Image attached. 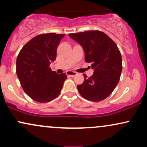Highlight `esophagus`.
<instances>
[{"instance_id": "1", "label": "esophagus", "mask_w": 147, "mask_h": 147, "mask_svg": "<svg viewBox=\"0 0 147 147\" xmlns=\"http://www.w3.org/2000/svg\"><path fill=\"white\" fill-rule=\"evenodd\" d=\"M66 75L69 76V77H75V76L77 75V72L73 71H67Z\"/></svg>"}]
</instances>
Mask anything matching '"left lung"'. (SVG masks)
<instances>
[{
    "mask_svg": "<svg viewBox=\"0 0 147 147\" xmlns=\"http://www.w3.org/2000/svg\"><path fill=\"white\" fill-rule=\"evenodd\" d=\"M82 46L85 61L91 63L93 75L77 86L80 95L87 100L100 102L112 93L120 78L122 56L117 45L108 35L99 30L69 34Z\"/></svg>",
    "mask_w": 147,
    "mask_h": 147,
    "instance_id": "obj_1",
    "label": "left lung"
}]
</instances>
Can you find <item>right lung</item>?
<instances>
[{"instance_id":"add662e5","label":"right lung","mask_w":147,"mask_h":147,"mask_svg":"<svg viewBox=\"0 0 147 147\" xmlns=\"http://www.w3.org/2000/svg\"><path fill=\"white\" fill-rule=\"evenodd\" d=\"M65 34H41L34 37L18 53L16 74L23 90L37 102L45 103L59 96L67 78L65 73L52 71L50 64L56 59L57 48Z\"/></svg>"}]
</instances>
